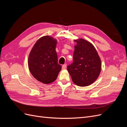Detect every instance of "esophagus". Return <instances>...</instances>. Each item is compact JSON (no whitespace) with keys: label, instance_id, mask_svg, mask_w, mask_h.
Wrapping results in <instances>:
<instances>
[{"label":"esophagus","instance_id":"34e87169","mask_svg":"<svg viewBox=\"0 0 127 127\" xmlns=\"http://www.w3.org/2000/svg\"><path fill=\"white\" fill-rule=\"evenodd\" d=\"M66 67H67V64H64L63 65L62 69H65L66 68Z\"/></svg>","mask_w":127,"mask_h":127}]
</instances>
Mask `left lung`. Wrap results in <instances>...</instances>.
<instances>
[{"instance_id":"left-lung-1","label":"left lung","mask_w":127,"mask_h":127,"mask_svg":"<svg viewBox=\"0 0 127 127\" xmlns=\"http://www.w3.org/2000/svg\"><path fill=\"white\" fill-rule=\"evenodd\" d=\"M73 53V63L67 70L72 82L79 86L91 85L97 79L101 70V61L94 46L80 39Z\"/></svg>"}]
</instances>
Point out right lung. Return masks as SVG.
<instances>
[{
    "label": "right lung",
    "mask_w": 127,
    "mask_h": 127,
    "mask_svg": "<svg viewBox=\"0 0 127 127\" xmlns=\"http://www.w3.org/2000/svg\"><path fill=\"white\" fill-rule=\"evenodd\" d=\"M57 41L49 36L41 37L34 44L29 57V67L34 77L49 84L56 79L61 66L58 63Z\"/></svg>",
    "instance_id": "right-lung-1"
}]
</instances>
